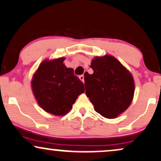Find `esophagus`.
Instances as JSON below:
<instances>
[{
	"label": "esophagus",
	"mask_w": 161,
	"mask_h": 161,
	"mask_svg": "<svg viewBox=\"0 0 161 161\" xmlns=\"http://www.w3.org/2000/svg\"><path fill=\"white\" fill-rule=\"evenodd\" d=\"M79 79H80L81 81H82V82L84 83L85 82V80H84V75H80V76H79Z\"/></svg>",
	"instance_id": "34e87169"
}]
</instances>
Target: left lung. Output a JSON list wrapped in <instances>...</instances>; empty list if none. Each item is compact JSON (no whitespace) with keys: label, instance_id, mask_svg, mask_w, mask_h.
<instances>
[{"label":"left lung","instance_id":"left-lung-1","mask_svg":"<svg viewBox=\"0 0 161 161\" xmlns=\"http://www.w3.org/2000/svg\"><path fill=\"white\" fill-rule=\"evenodd\" d=\"M91 67L93 74H85V93L96 112L107 119H115L133 99L132 75L111 55L95 57Z\"/></svg>","mask_w":161,"mask_h":161}]
</instances>
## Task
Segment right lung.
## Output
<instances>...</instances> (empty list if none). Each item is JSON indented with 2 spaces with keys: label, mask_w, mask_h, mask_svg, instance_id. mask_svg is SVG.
Instances as JSON below:
<instances>
[{
  "label": "right lung",
  "mask_w": 161,
  "mask_h": 161,
  "mask_svg": "<svg viewBox=\"0 0 161 161\" xmlns=\"http://www.w3.org/2000/svg\"><path fill=\"white\" fill-rule=\"evenodd\" d=\"M65 57L45 59L31 79V90L38 105L54 115H65L80 94L85 92L82 81L73 68L63 63Z\"/></svg>",
  "instance_id": "add662e5"
}]
</instances>
